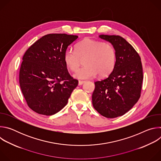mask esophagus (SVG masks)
Here are the masks:
<instances>
[{
	"label": "esophagus",
	"instance_id": "esophagus-1",
	"mask_svg": "<svg viewBox=\"0 0 161 161\" xmlns=\"http://www.w3.org/2000/svg\"><path fill=\"white\" fill-rule=\"evenodd\" d=\"M85 81H78V85H83Z\"/></svg>",
	"mask_w": 161,
	"mask_h": 161
}]
</instances>
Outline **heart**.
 <instances>
[{"instance_id": "1", "label": "heart", "mask_w": 161, "mask_h": 161, "mask_svg": "<svg viewBox=\"0 0 161 161\" xmlns=\"http://www.w3.org/2000/svg\"><path fill=\"white\" fill-rule=\"evenodd\" d=\"M84 60V67L74 75L80 80H86L109 75L116 63V52L113 46L99 40L85 38L75 46V52L68 49L64 55V61L68 69L75 71L81 60Z\"/></svg>"}]
</instances>
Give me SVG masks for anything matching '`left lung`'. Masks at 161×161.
Here are the masks:
<instances>
[{"label":"left lung","instance_id":"8db88e82","mask_svg":"<svg viewBox=\"0 0 161 161\" xmlns=\"http://www.w3.org/2000/svg\"><path fill=\"white\" fill-rule=\"evenodd\" d=\"M110 42L116 52V63L111 74L96 81L92 104L101 115L109 119L123 115L139 100L143 80L139 54L119 36L100 35Z\"/></svg>","mask_w":161,"mask_h":161}]
</instances>
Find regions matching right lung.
<instances>
[{"label":"right lung","instance_id":"right-lung-1","mask_svg":"<svg viewBox=\"0 0 161 161\" xmlns=\"http://www.w3.org/2000/svg\"><path fill=\"white\" fill-rule=\"evenodd\" d=\"M78 37L65 34L45 35L23 57L19 85L29 107L35 112L47 116L58 113L77 86L78 81L69 74L64 55Z\"/></svg>","mask_w":161,"mask_h":161}]
</instances>
